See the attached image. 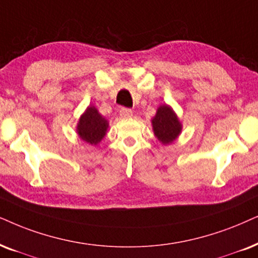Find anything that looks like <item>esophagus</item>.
I'll return each instance as SVG.
<instances>
[{"instance_id":"34e87169","label":"esophagus","mask_w":258,"mask_h":258,"mask_svg":"<svg viewBox=\"0 0 258 258\" xmlns=\"http://www.w3.org/2000/svg\"><path fill=\"white\" fill-rule=\"evenodd\" d=\"M132 115H133V113L130 108H125V107H122V108L120 109V116H121V118L128 119V118H131Z\"/></svg>"}]
</instances>
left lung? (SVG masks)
Returning <instances> with one entry per match:
<instances>
[{
  "label": "left lung",
  "mask_w": 258,
  "mask_h": 258,
  "mask_svg": "<svg viewBox=\"0 0 258 258\" xmlns=\"http://www.w3.org/2000/svg\"><path fill=\"white\" fill-rule=\"evenodd\" d=\"M152 130L163 145L171 144L182 131V125L170 106L162 105L151 120Z\"/></svg>",
  "instance_id": "8db88e82"
}]
</instances>
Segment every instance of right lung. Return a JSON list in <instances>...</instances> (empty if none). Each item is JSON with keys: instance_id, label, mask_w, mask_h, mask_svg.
Here are the masks:
<instances>
[{"instance_id": "obj_1", "label": "right lung", "mask_w": 258, "mask_h": 258, "mask_svg": "<svg viewBox=\"0 0 258 258\" xmlns=\"http://www.w3.org/2000/svg\"><path fill=\"white\" fill-rule=\"evenodd\" d=\"M109 123L94 106L86 109L77 123V135L90 145H97L106 136Z\"/></svg>"}]
</instances>
